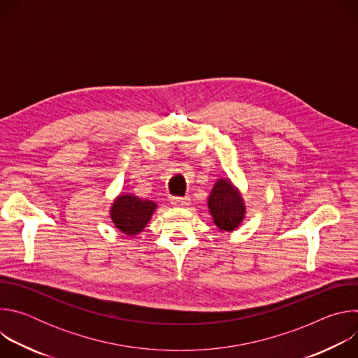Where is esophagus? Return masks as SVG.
<instances>
[{
  "instance_id": "esophagus-1",
  "label": "esophagus",
  "mask_w": 358,
  "mask_h": 358,
  "mask_svg": "<svg viewBox=\"0 0 358 358\" xmlns=\"http://www.w3.org/2000/svg\"><path fill=\"white\" fill-rule=\"evenodd\" d=\"M171 203L174 207H185L189 203V198L188 196H173Z\"/></svg>"
}]
</instances>
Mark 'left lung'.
Instances as JSON below:
<instances>
[{"mask_svg": "<svg viewBox=\"0 0 358 358\" xmlns=\"http://www.w3.org/2000/svg\"><path fill=\"white\" fill-rule=\"evenodd\" d=\"M208 207L215 225L222 231H234L243 220L245 207L241 195L228 180H220L208 198Z\"/></svg>", "mask_w": 358, "mask_h": 358, "instance_id": "8db88e82", "label": "left lung"}]
</instances>
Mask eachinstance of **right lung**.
I'll use <instances>...</instances> for the list:
<instances>
[{
  "mask_svg": "<svg viewBox=\"0 0 358 358\" xmlns=\"http://www.w3.org/2000/svg\"><path fill=\"white\" fill-rule=\"evenodd\" d=\"M156 203L148 199H140L134 195H120L112 207L110 217L116 228L131 236L144 229Z\"/></svg>",
  "mask_w": 358,
  "mask_h": 358,
  "instance_id": "right-lung-1",
  "label": "right lung"
}]
</instances>
